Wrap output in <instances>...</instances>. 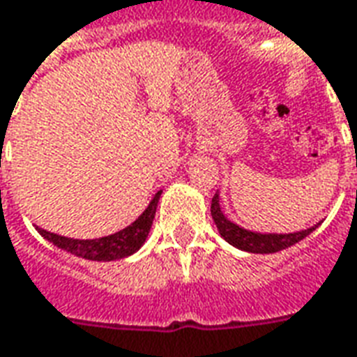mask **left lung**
<instances>
[{
    "label": "left lung",
    "mask_w": 357,
    "mask_h": 357,
    "mask_svg": "<svg viewBox=\"0 0 357 357\" xmlns=\"http://www.w3.org/2000/svg\"><path fill=\"white\" fill-rule=\"evenodd\" d=\"M210 214L216 222V227L220 235L224 237L227 243H231L233 247L241 248V250H247V252H255V255H271V252H279L284 248L296 245L298 241L307 237L310 233L314 231L317 225L304 229L298 233H289V235H262V233H252L243 229L239 225H235L229 222L227 218L222 214L220 210V201H218V195L212 197V204H210Z\"/></svg>",
    "instance_id": "left-lung-1"
}]
</instances>
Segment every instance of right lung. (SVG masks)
Listing matches in <instances>:
<instances>
[{
	"instance_id": "right-lung-1",
	"label": "right lung",
	"mask_w": 357,
	"mask_h": 357,
	"mask_svg": "<svg viewBox=\"0 0 357 357\" xmlns=\"http://www.w3.org/2000/svg\"><path fill=\"white\" fill-rule=\"evenodd\" d=\"M158 197H160V193L155 195V199L151 201L147 210L132 225H128L126 229L114 233V235H109V237L80 241L61 237V235H55V233L45 231L42 227H38V231H40L42 237L50 241V243L57 245L59 248H63V250L70 252V255L86 258V260H97V262H101V260H105V262H109V260H120V258L133 255L145 243L149 231H151L153 220H155Z\"/></svg>"
}]
</instances>
